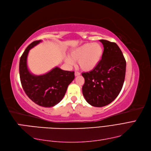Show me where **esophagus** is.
<instances>
[{"label":"esophagus","instance_id":"1","mask_svg":"<svg viewBox=\"0 0 151 151\" xmlns=\"http://www.w3.org/2000/svg\"><path fill=\"white\" fill-rule=\"evenodd\" d=\"M81 73L78 72H75V76H80Z\"/></svg>","mask_w":151,"mask_h":151}]
</instances>
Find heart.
<instances>
[{
  "mask_svg": "<svg viewBox=\"0 0 151 151\" xmlns=\"http://www.w3.org/2000/svg\"><path fill=\"white\" fill-rule=\"evenodd\" d=\"M103 55V48L97 43H86L72 50L70 57L65 58L69 66L78 62L80 68L84 71H91L99 65Z\"/></svg>",
  "mask_w": 151,
  "mask_h": 151,
  "instance_id": "1",
  "label": "heart"
}]
</instances>
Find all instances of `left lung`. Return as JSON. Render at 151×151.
<instances>
[{
	"label": "left lung",
	"mask_w": 151,
	"mask_h": 151,
	"mask_svg": "<svg viewBox=\"0 0 151 151\" xmlns=\"http://www.w3.org/2000/svg\"><path fill=\"white\" fill-rule=\"evenodd\" d=\"M103 55L92 70L82 73L83 94L88 104L102 107L111 103L122 90L126 76V61L116 43L101 40Z\"/></svg>",
	"instance_id": "8db88e82"
}]
</instances>
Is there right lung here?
<instances>
[{"label":"right lung","instance_id":"right-lung-1","mask_svg":"<svg viewBox=\"0 0 151 151\" xmlns=\"http://www.w3.org/2000/svg\"><path fill=\"white\" fill-rule=\"evenodd\" d=\"M40 42L42 40L32 42L22 55L19 63L20 78L25 93L32 101L40 106L50 108L63 99L75 76L73 71H65L58 67L45 74H32L27 65L28 53Z\"/></svg>","mask_w":151,"mask_h":151}]
</instances>
